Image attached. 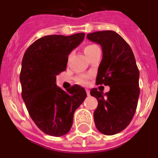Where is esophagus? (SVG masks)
Returning a JSON list of instances; mask_svg holds the SVG:
<instances>
[{"label":"esophagus","mask_w":158,"mask_h":158,"mask_svg":"<svg viewBox=\"0 0 158 158\" xmlns=\"http://www.w3.org/2000/svg\"><path fill=\"white\" fill-rule=\"evenodd\" d=\"M86 92H87V95H90V91H89V90L86 89Z\"/></svg>","instance_id":"esophagus-1"}]
</instances>
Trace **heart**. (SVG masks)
Listing matches in <instances>:
<instances>
[{
	"label": "heart",
	"mask_w": 158,
	"mask_h": 158,
	"mask_svg": "<svg viewBox=\"0 0 158 158\" xmlns=\"http://www.w3.org/2000/svg\"><path fill=\"white\" fill-rule=\"evenodd\" d=\"M96 47H98L97 46H95V45H87L84 47L83 50H84V53L86 54V55H88L90 53H91L95 50ZM91 78V75H79L78 78H77V80L79 82V83H81V84H87V81H88V79Z\"/></svg>",
	"instance_id": "b5f03b06"
}]
</instances>
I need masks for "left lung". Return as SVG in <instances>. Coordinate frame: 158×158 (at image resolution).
<instances>
[{"mask_svg": "<svg viewBox=\"0 0 158 158\" xmlns=\"http://www.w3.org/2000/svg\"><path fill=\"white\" fill-rule=\"evenodd\" d=\"M87 38L103 50L96 84L110 87L105 94L97 88L91 90L98 100L93 114L95 124L101 133L116 134L130 124L136 112L140 95L138 67L129 45L115 31L94 32Z\"/></svg>", "mask_w": 158, "mask_h": 158, "instance_id": "obj_1", "label": "left lung"}]
</instances>
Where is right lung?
I'll return each instance as SVG.
<instances>
[{
    "instance_id": "right-lung-1",
    "label": "right lung",
    "mask_w": 158,
    "mask_h": 158,
    "mask_svg": "<svg viewBox=\"0 0 158 158\" xmlns=\"http://www.w3.org/2000/svg\"><path fill=\"white\" fill-rule=\"evenodd\" d=\"M84 33L47 35L32 43L24 54L20 73L22 96L38 128L50 136L67 134L75 111L87 97L84 88L74 85L63 91L56 75L67 69L68 55L79 46Z\"/></svg>"
}]
</instances>
